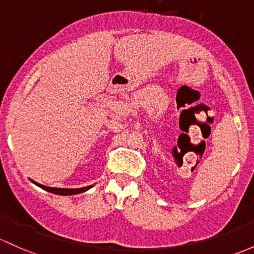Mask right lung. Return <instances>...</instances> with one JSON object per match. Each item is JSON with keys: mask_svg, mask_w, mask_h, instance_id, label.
<instances>
[{"mask_svg": "<svg viewBox=\"0 0 254 254\" xmlns=\"http://www.w3.org/2000/svg\"><path fill=\"white\" fill-rule=\"evenodd\" d=\"M34 184H36L37 186H40L44 190L52 192V193L56 194H62V196H68V194H76V193H81V192L87 191L89 189H91L92 186H86V188H81V189H57V188H49V186H44L41 184H37L35 181H33Z\"/></svg>", "mask_w": 254, "mask_h": 254, "instance_id": "obj_1", "label": "right lung"}]
</instances>
